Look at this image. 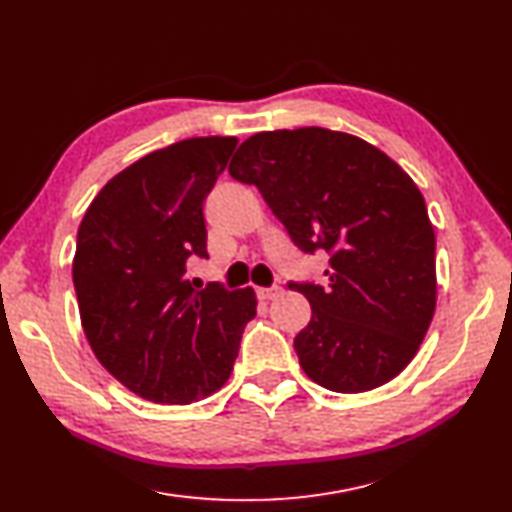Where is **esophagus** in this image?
<instances>
[{"instance_id": "esophagus-1", "label": "esophagus", "mask_w": 512, "mask_h": 512, "mask_svg": "<svg viewBox=\"0 0 512 512\" xmlns=\"http://www.w3.org/2000/svg\"><path fill=\"white\" fill-rule=\"evenodd\" d=\"M279 294H281V287H279V285L259 287V290H257V296H259L261 300H272V298H277Z\"/></svg>"}]
</instances>
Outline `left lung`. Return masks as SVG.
I'll use <instances>...</instances> for the list:
<instances>
[{
    "label": "left lung",
    "mask_w": 512,
    "mask_h": 512,
    "mask_svg": "<svg viewBox=\"0 0 512 512\" xmlns=\"http://www.w3.org/2000/svg\"><path fill=\"white\" fill-rule=\"evenodd\" d=\"M229 175L253 183L298 251L329 255L326 285L287 283L311 305L294 337L305 374L339 393L398 376L437 298L435 231L413 179L372 144L322 127L251 136Z\"/></svg>",
    "instance_id": "8db88e82"
}]
</instances>
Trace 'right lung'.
Instances as JSON below:
<instances>
[{"label": "right lung", "instance_id": "add662e5", "mask_svg": "<svg viewBox=\"0 0 512 512\" xmlns=\"http://www.w3.org/2000/svg\"><path fill=\"white\" fill-rule=\"evenodd\" d=\"M238 140L188 138L112 177L77 231L73 285L88 344L116 381L140 398L190 404L227 383L251 287L194 290L192 255L207 259L203 203Z\"/></svg>", "mask_w": 512, "mask_h": 512}]
</instances>
